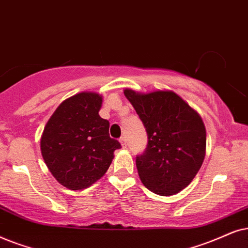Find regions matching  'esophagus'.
<instances>
[{"mask_svg":"<svg viewBox=\"0 0 248 248\" xmlns=\"http://www.w3.org/2000/svg\"><path fill=\"white\" fill-rule=\"evenodd\" d=\"M119 141H120V144H121V146L124 147V148H126L127 147V140H126V138L124 137H121L120 140H119Z\"/></svg>","mask_w":248,"mask_h":248,"instance_id":"obj_1","label":"esophagus"}]
</instances>
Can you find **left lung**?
<instances>
[{
    "label": "left lung",
    "instance_id": "left-lung-1",
    "mask_svg": "<svg viewBox=\"0 0 248 248\" xmlns=\"http://www.w3.org/2000/svg\"><path fill=\"white\" fill-rule=\"evenodd\" d=\"M144 127L148 143L136 158L141 183L161 196L186 188L205 157L206 130L201 115L172 91H124Z\"/></svg>",
    "mask_w": 248,
    "mask_h": 248
}]
</instances>
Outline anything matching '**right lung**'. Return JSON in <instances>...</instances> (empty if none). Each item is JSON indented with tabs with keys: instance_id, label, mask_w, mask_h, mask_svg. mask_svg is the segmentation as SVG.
<instances>
[{
	"instance_id": "right-lung-1",
	"label": "right lung",
	"mask_w": 248,
	"mask_h": 248,
	"mask_svg": "<svg viewBox=\"0 0 248 248\" xmlns=\"http://www.w3.org/2000/svg\"><path fill=\"white\" fill-rule=\"evenodd\" d=\"M103 98L81 92L67 98L48 119L41 137V152L53 177L71 190L101 179L121 147L108 135V120L98 114Z\"/></svg>"
}]
</instances>
